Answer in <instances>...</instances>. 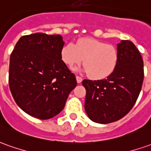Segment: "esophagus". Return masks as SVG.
<instances>
[{"instance_id": "34e87169", "label": "esophagus", "mask_w": 151, "mask_h": 151, "mask_svg": "<svg viewBox=\"0 0 151 151\" xmlns=\"http://www.w3.org/2000/svg\"><path fill=\"white\" fill-rule=\"evenodd\" d=\"M76 79H77V83H82V81H83V78L79 77V76H76Z\"/></svg>"}]
</instances>
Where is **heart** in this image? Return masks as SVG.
I'll use <instances>...</instances> for the list:
<instances>
[{
    "instance_id": "b5f03b06",
    "label": "heart",
    "mask_w": 151,
    "mask_h": 151,
    "mask_svg": "<svg viewBox=\"0 0 151 151\" xmlns=\"http://www.w3.org/2000/svg\"><path fill=\"white\" fill-rule=\"evenodd\" d=\"M61 58L70 68L83 60L84 72L88 73L93 78L103 79L110 76L116 67L118 51L112 45L92 38H83L76 45L68 43L63 46Z\"/></svg>"
}]
</instances>
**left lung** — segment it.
I'll return each mask as SVG.
<instances>
[{
    "label": "left lung",
    "mask_w": 151,
    "mask_h": 151,
    "mask_svg": "<svg viewBox=\"0 0 151 151\" xmlns=\"http://www.w3.org/2000/svg\"><path fill=\"white\" fill-rule=\"evenodd\" d=\"M118 62L113 73L101 80L83 81L86 89L84 108L93 122H114L132 110L139 97L143 79V59L130 40L117 45Z\"/></svg>",
    "instance_id": "obj_1"
}]
</instances>
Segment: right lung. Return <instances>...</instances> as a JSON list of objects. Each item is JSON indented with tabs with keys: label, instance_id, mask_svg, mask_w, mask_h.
<instances>
[{
	"label": "right lung",
	"instance_id": "1",
	"mask_svg": "<svg viewBox=\"0 0 151 151\" xmlns=\"http://www.w3.org/2000/svg\"><path fill=\"white\" fill-rule=\"evenodd\" d=\"M63 45L59 35L35 33L21 37L11 53V94L31 116L47 120L58 115L77 86L75 75L61 58Z\"/></svg>",
	"mask_w": 151,
	"mask_h": 151
}]
</instances>
